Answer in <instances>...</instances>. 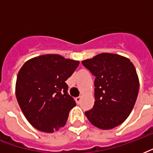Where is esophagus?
<instances>
[{
	"label": "esophagus",
	"mask_w": 153,
	"mask_h": 153,
	"mask_svg": "<svg viewBox=\"0 0 153 153\" xmlns=\"http://www.w3.org/2000/svg\"><path fill=\"white\" fill-rule=\"evenodd\" d=\"M75 101H76L77 104H80V102H81V101H82V96L77 97V98H75Z\"/></svg>",
	"instance_id": "34e87169"
}]
</instances>
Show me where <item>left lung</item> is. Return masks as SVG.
<instances>
[{
  "label": "left lung",
  "mask_w": 153,
  "mask_h": 153,
  "mask_svg": "<svg viewBox=\"0 0 153 153\" xmlns=\"http://www.w3.org/2000/svg\"><path fill=\"white\" fill-rule=\"evenodd\" d=\"M95 77L94 107L85 112L94 126L111 129L126 121L133 109L139 91L135 67L127 58L102 53L82 61Z\"/></svg>",
  "instance_id": "8db88e82"
}]
</instances>
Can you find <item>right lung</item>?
Returning a JSON list of instances; mask_svg holds the SVG:
<instances>
[{
  "mask_svg": "<svg viewBox=\"0 0 153 153\" xmlns=\"http://www.w3.org/2000/svg\"><path fill=\"white\" fill-rule=\"evenodd\" d=\"M79 61L59 55H44L27 60L18 73L16 96L28 122L42 132L63 127L76 102L67 93V80Z\"/></svg>",
  "mask_w": 153,
  "mask_h": 153,
  "instance_id": "1",
  "label": "right lung"
}]
</instances>
